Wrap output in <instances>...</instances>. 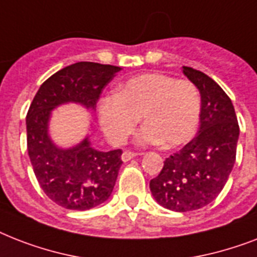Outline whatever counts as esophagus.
Listing matches in <instances>:
<instances>
[{
	"mask_svg": "<svg viewBox=\"0 0 257 257\" xmlns=\"http://www.w3.org/2000/svg\"><path fill=\"white\" fill-rule=\"evenodd\" d=\"M137 153L135 152H129V151H125L124 153H122V156H121V160L124 161V163H128L129 160H132L133 157H136Z\"/></svg>",
	"mask_w": 257,
	"mask_h": 257,
	"instance_id": "34e87169",
	"label": "esophagus"
}]
</instances>
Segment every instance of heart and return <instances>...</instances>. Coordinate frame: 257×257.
<instances>
[{
	"instance_id": "b5f03b06",
	"label": "heart",
	"mask_w": 257,
	"mask_h": 257,
	"mask_svg": "<svg viewBox=\"0 0 257 257\" xmlns=\"http://www.w3.org/2000/svg\"><path fill=\"white\" fill-rule=\"evenodd\" d=\"M200 108V93L193 82L144 73L121 84L114 96L102 98L100 124L109 141L121 145L135 132L141 116L144 128L139 143L176 148L193 137Z\"/></svg>"
}]
</instances>
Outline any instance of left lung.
<instances>
[{"label": "left lung", "mask_w": 257, "mask_h": 257, "mask_svg": "<svg viewBox=\"0 0 257 257\" xmlns=\"http://www.w3.org/2000/svg\"><path fill=\"white\" fill-rule=\"evenodd\" d=\"M183 73L201 97L199 132L165 159L160 175L149 183L157 203L176 212L200 209L217 197L235 165L240 133L231 98L219 84L188 66Z\"/></svg>", "instance_id": "left-lung-1"}]
</instances>
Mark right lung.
I'll return each instance as SVG.
<instances>
[{
  "mask_svg": "<svg viewBox=\"0 0 257 257\" xmlns=\"http://www.w3.org/2000/svg\"><path fill=\"white\" fill-rule=\"evenodd\" d=\"M120 70V66L76 62L50 76L30 104L26 139L34 175L46 196L66 209L86 211L110 197L122 151H97L89 136L69 148L58 147L49 133L52 112L61 105L78 104L93 113L102 89Z\"/></svg>",
  "mask_w": 257,
  "mask_h": 257,
  "instance_id": "right-lung-1",
  "label": "right lung"
}]
</instances>
